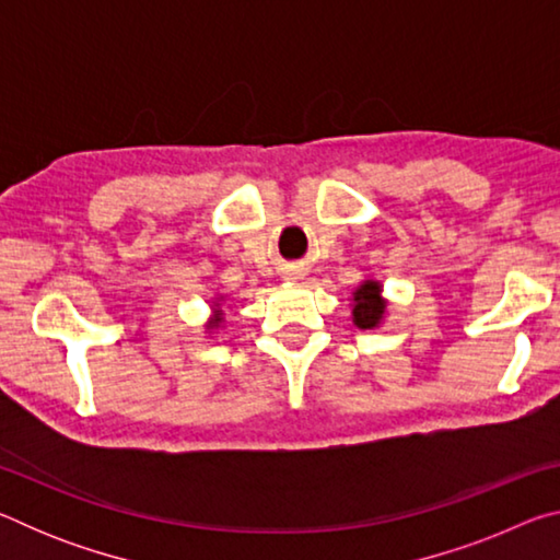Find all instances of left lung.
I'll return each mask as SVG.
<instances>
[{
	"label": "left lung",
	"instance_id": "left-lung-1",
	"mask_svg": "<svg viewBox=\"0 0 560 560\" xmlns=\"http://www.w3.org/2000/svg\"><path fill=\"white\" fill-rule=\"evenodd\" d=\"M355 306H353V324L358 328H375L383 320L385 301L381 299V283L365 281L363 287L355 291Z\"/></svg>",
	"mask_w": 560,
	"mask_h": 560
}]
</instances>
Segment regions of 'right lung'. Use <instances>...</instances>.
Returning a JSON list of instances; mask_svg holds the SVG:
<instances>
[{"instance_id":"1","label":"right lung","mask_w":560,"mask_h":560,"mask_svg":"<svg viewBox=\"0 0 560 560\" xmlns=\"http://www.w3.org/2000/svg\"><path fill=\"white\" fill-rule=\"evenodd\" d=\"M222 324V314H220V311H217V316L210 320V328H214V326H220Z\"/></svg>"}]
</instances>
